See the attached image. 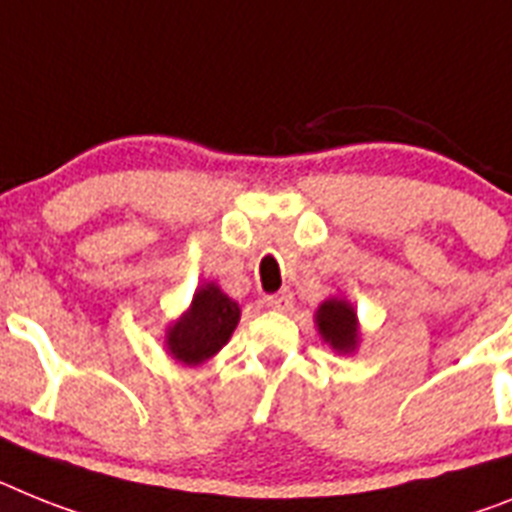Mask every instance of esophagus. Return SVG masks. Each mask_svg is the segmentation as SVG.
Here are the masks:
<instances>
[{
  "mask_svg": "<svg viewBox=\"0 0 512 512\" xmlns=\"http://www.w3.org/2000/svg\"><path fill=\"white\" fill-rule=\"evenodd\" d=\"M265 304L270 309H289L294 304V294L291 291H278V294H270L265 296Z\"/></svg>",
  "mask_w": 512,
  "mask_h": 512,
  "instance_id": "esophagus-1",
  "label": "esophagus"
}]
</instances>
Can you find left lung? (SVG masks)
Wrapping results in <instances>:
<instances>
[{
    "label": "left lung",
    "instance_id": "8db88e82",
    "mask_svg": "<svg viewBox=\"0 0 512 512\" xmlns=\"http://www.w3.org/2000/svg\"><path fill=\"white\" fill-rule=\"evenodd\" d=\"M317 330H320L322 341L330 343L338 354H351L359 343V320L356 312L346 299H328L322 302L315 312Z\"/></svg>",
    "mask_w": 512,
    "mask_h": 512
}]
</instances>
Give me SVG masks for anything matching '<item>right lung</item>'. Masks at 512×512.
<instances>
[{
    "label": "right lung",
    "mask_w": 512,
    "mask_h": 512,
    "mask_svg": "<svg viewBox=\"0 0 512 512\" xmlns=\"http://www.w3.org/2000/svg\"><path fill=\"white\" fill-rule=\"evenodd\" d=\"M239 304L223 294L216 283H203L192 296L190 309L166 330V349L176 362L195 367L229 343L239 322Z\"/></svg>",
    "instance_id": "1"
}]
</instances>
